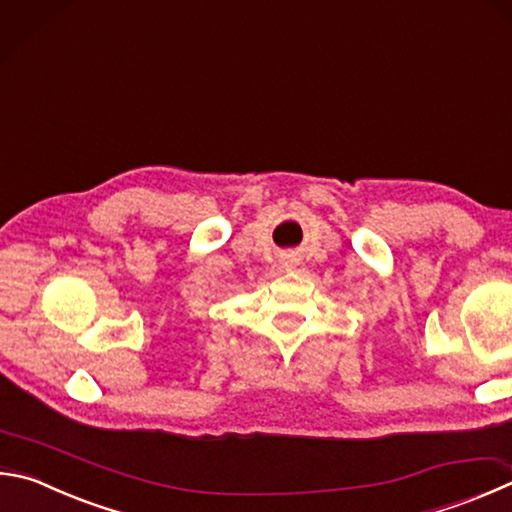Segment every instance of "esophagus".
Instances as JSON below:
<instances>
[{"label": "esophagus", "instance_id": "1", "mask_svg": "<svg viewBox=\"0 0 512 512\" xmlns=\"http://www.w3.org/2000/svg\"><path fill=\"white\" fill-rule=\"evenodd\" d=\"M282 266L286 268V271H293V268H295L297 264H295V259H291V257H286V259H284V264H282Z\"/></svg>", "mask_w": 512, "mask_h": 512}]
</instances>
